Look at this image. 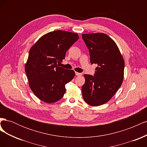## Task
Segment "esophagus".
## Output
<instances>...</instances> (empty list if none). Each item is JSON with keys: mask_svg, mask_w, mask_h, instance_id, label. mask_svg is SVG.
<instances>
[{"mask_svg": "<svg viewBox=\"0 0 147 147\" xmlns=\"http://www.w3.org/2000/svg\"><path fill=\"white\" fill-rule=\"evenodd\" d=\"M75 75H76L77 76H81V75H82V74L78 73V72H75Z\"/></svg>", "mask_w": 147, "mask_h": 147, "instance_id": "esophagus-1", "label": "esophagus"}]
</instances>
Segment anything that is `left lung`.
I'll return each mask as SVG.
<instances>
[{"label": "left lung", "instance_id": "left-lung-1", "mask_svg": "<svg viewBox=\"0 0 147 147\" xmlns=\"http://www.w3.org/2000/svg\"><path fill=\"white\" fill-rule=\"evenodd\" d=\"M90 51L91 64H97L94 75L85 74L83 97L87 104L99 106L108 102L121 86L124 61L117 44L103 33L82 34Z\"/></svg>", "mask_w": 147, "mask_h": 147}]
</instances>
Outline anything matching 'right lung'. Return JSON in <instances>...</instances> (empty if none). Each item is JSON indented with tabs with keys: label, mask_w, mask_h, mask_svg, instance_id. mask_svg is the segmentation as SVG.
<instances>
[{
	"label": "right lung",
	"mask_w": 147,
	"mask_h": 147,
	"mask_svg": "<svg viewBox=\"0 0 147 147\" xmlns=\"http://www.w3.org/2000/svg\"><path fill=\"white\" fill-rule=\"evenodd\" d=\"M78 38L76 33L55 30L43 35L30 49L25 72L31 90L39 99L50 104L63 97L65 84L74 78L75 72L57 63L65 59Z\"/></svg>",
	"instance_id": "right-lung-1"
}]
</instances>
